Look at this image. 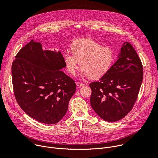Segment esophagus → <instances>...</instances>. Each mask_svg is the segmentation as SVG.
I'll return each mask as SVG.
<instances>
[{
  "label": "esophagus",
  "instance_id": "34e87169",
  "mask_svg": "<svg viewBox=\"0 0 158 158\" xmlns=\"http://www.w3.org/2000/svg\"><path fill=\"white\" fill-rule=\"evenodd\" d=\"M76 85H77V86H78V87H81V86H85V84L82 83V82H76Z\"/></svg>",
  "mask_w": 158,
  "mask_h": 158
}]
</instances>
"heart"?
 Returning <instances> with one entry per match:
<instances>
[{
    "label": "heart",
    "instance_id": "b5f03b06",
    "mask_svg": "<svg viewBox=\"0 0 158 158\" xmlns=\"http://www.w3.org/2000/svg\"><path fill=\"white\" fill-rule=\"evenodd\" d=\"M72 53L66 52L64 59L67 71L75 75L81 65V76L93 79L102 77L108 72L114 59V52L109 46H102L89 38L76 40L71 46Z\"/></svg>",
    "mask_w": 158,
    "mask_h": 158
}]
</instances>
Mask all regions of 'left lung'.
Instances as JSON below:
<instances>
[{
  "label": "left lung",
  "instance_id": "obj_1",
  "mask_svg": "<svg viewBox=\"0 0 158 158\" xmlns=\"http://www.w3.org/2000/svg\"><path fill=\"white\" fill-rule=\"evenodd\" d=\"M143 80V66L132 45L126 42L118 59L99 81L89 84L91 106L103 120L118 121L133 109Z\"/></svg>",
  "mask_w": 158,
  "mask_h": 158
}]
</instances>
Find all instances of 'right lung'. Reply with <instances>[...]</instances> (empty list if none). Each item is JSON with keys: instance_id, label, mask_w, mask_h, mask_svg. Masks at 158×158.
<instances>
[{"instance_id": "obj_1", "label": "right lung", "mask_w": 158, "mask_h": 158, "mask_svg": "<svg viewBox=\"0 0 158 158\" xmlns=\"http://www.w3.org/2000/svg\"><path fill=\"white\" fill-rule=\"evenodd\" d=\"M65 67L60 51L43 50L34 40L18 52L11 68L14 94L30 117L47 124L64 118L76 90L75 81L61 70Z\"/></svg>"}]
</instances>
